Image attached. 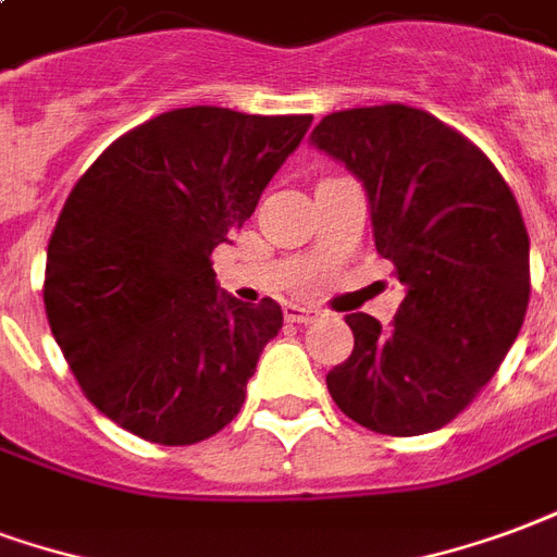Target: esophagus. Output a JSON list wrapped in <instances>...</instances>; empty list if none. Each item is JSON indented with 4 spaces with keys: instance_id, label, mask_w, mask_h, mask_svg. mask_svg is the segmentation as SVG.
I'll use <instances>...</instances> for the list:
<instances>
[{
    "instance_id": "obj_1",
    "label": "esophagus",
    "mask_w": 557,
    "mask_h": 557,
    "mask_svg": "<svg viewBox=\"0 0 557 557\" xmlns=\"http://www.w3.org/2000/svg\"><path fill=\"white\" fill-rule=\"evenodd\" d=\"M314 318H318V311H311V308L284 306V320H287V323H311Z\"/></svg>"
}]
</instances>
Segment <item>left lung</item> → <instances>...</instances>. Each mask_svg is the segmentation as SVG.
<instances>
[{
	"instance_id": "1",
	"label": "left lung",
	"mask_w": 557,
	"mask_h": 557,
	"mask_svg": "<svg viewBox=\"0 0 557 557\" xmlns=\"http://www.w3.org/2000/svg\"><path fill=\"white\" fill-rule=\"evenodd\" d=\"M311 145L368 193L373 246L407 296L395 323L347 314L352 352L326 373L332 400L385 436L457 418L517 341L529 308V231L478 145L404 103L332 112Z\"/></svg>"
}]
</instances>
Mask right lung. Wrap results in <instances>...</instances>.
<instances>
[{
	"label": "right lung",
	"instance_id": "add662e5",
	"mask_svg": "<svg viewBox=\"0 0 557 557\" xmlns=\"http://www.w3.org/2000/svg\"><path fill=\"white\" fill-rule=\"evenodd\" d=\"M311 127V115L162 112L109 145L67 195L44 306L76 383L117 428L195 445L237 418L282 306L222 294L210 255Z\"/></svg>",
	"mask_w": 557,
	"mask_h": 557
}]
</instances>
